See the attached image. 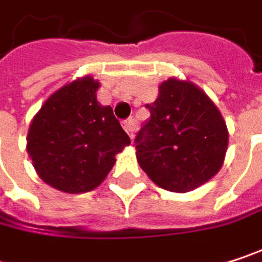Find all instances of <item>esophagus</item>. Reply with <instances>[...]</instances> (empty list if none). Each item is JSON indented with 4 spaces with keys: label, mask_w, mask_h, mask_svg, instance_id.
Here are the masks:
<instances>
[{
    "label": "esophagus",
    "mask_w": 262,
    "mask_h": 262,
    "mask_svg": "<svg viewBox=\"0 0 262 262\" xmlns=\"http://www.w3.org/2000/svg\"><path fill=\"white\" fill-rule=\"evenodd\" d=\"M135 126H136V123H135V120L133 118H127V120H124L123 121V129L127 132V135L133 138V132H135Z\"/></svg>",
    "instance_id": "esophagus-1"
}]
</instances>
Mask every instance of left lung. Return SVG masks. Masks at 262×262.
Masks as SVG:
<instances>
[{
    "mask_svg": "<svg viewBox=\"0 0 262 262\" xmlns=\"http://www.w3.org/2000/svg\"><path fill=\"white\" fill-rule=\"evenodd\" d=\"M145 107L150 118L136 133L135 147L138 164L153 182L186 192L217 174L228 148V129L202 89L170 79Z\"/></svg>",
    "mask_w": 262,
    "mask_h": 262,
    "instance_id": "1",
    "label": "left lung"
}]
</instances>
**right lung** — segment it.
<instances>
[{
  "instance_id": "obj_1",
  "label": "right lung",
  "mask_w": 262,
  "mask_h": 262,
  "mask_svg": "<svg viewBox=\"0 0 262 262\" xmlns=\"http://www.w3.org/2000/svg\"><path fill=\"white\" fill-rule=\"evenodd\" d=\"M92 77L54 92L30 124L27 151L40 179L53 188L79 194L104 181L115 155L130 144L111 106H101Z\"/></svg>"
}]
</instances>
